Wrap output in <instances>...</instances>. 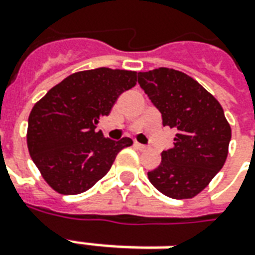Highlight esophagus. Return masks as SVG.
<instances>
[{"instance_id":"obj_1","label":"esophagus","mask_w":255,"mask_h":255,"mask_svg":"<svg viewBox=\"0 0 255 255\" xmlns=\"http://www.w3.org/2000/svg\"><path fill=\"white\" fill-rule=\"evenodd\" d=\"M134 146L136 148V149H146V145H143V143H139V142H134Z\"/></svg>"}]
</instances>
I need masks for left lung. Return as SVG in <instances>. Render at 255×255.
<instances>
[{
	"label": "left lung",
	"instance_id": "obj_1",
	"mask_svg": "<svg viewBox=\"0 0 255 255\" xmlns=\"http://www.w3.org/2000/svg\"><path fill=\"white\" fill-rule=\"evenodd\" d=\"M138 84L162 113L163 126L176 128L174 146L148 171L160 193L174 198L200 194L228 157L232 129L222 106L195 79L171 68L138 72Z\"/></svg>",
	"mask_w": 255,
	"mask_h": 255
}]
</instances>
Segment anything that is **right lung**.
I'll use <instances>...</instances> for the list:
<instances>
[{
    "label": "right lung",
    "mask_w": 255,
    "mask_h": 255,
    "mask_svg": "<svg viewBox=\"0 0 255 255\" xmlns=\"http://www.w3.org/2000/svg\"><path fill=\"white\" fill-rule=\"evenodd\" d=\"M136 85V72L96 68L75 72L33 106L27 149L43 178L57 193H85L110 170L131 138L112 141L96 131L123 92Z\"/></svg>",
    "instance_id": "add662e5"
}]
</instances>
